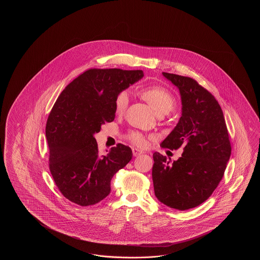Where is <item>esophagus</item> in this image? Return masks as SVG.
<instances>
[{
  "label": "esophagus",
  "mask_w": 260,
  "mask_h": 260,
  "mask_svg": "<svg viewBox=\"0 0 260 260\" xmlns=\"http://www.w3.org/2000/svg\"><path fill=\"white\" fill-rule=\"evenodd\" d=\"M133 155L134 156H138V155H141L143 152L141 151V150H138V149H133Z\"/></svg>",
  "instance_id": "obj_1"
}]
</instances>
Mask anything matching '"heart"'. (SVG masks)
Returning <instances> with one entry per match:
<instances>
[{
	"instance_id": "heart-1",
	"label": "heart",
	"mask_w": 260,
	"mask_h": 260,
	"mask_svg": "<svg viewBox=\"0 0 260 260\" xmlns=\"http://www.w3.org/2000/svg\"><path fill=\"white\" fill-rule=\"evenodd\" d=\"M140 95L152 107L158 115H164L173 110L176 105V100L170 91L161 86H149L140 92ZM130 102L129 94L122 91L117 94L115 100V111L117 114H123L127 110ZM127 138L138 148H146L148 145L147 138L142 133L132 131L128 134Z\"/></svg>"
}]
</instances>
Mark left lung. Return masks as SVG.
Segmentation results:
<instances>
[{
  "label": "left lung",
  "mask_w": 260,
  "mask_h": 260,
  "mask_svg": "<svg viewBox=\"0 0 260 260\" xmlns=\"http://www.w3.org/2000/svg\"><path fill=\"white\" fill-rule=\"evenodd\" d=\"M181 95L182 115L161 148H183L172 164L153 153L152 180L157 199L174 209L188 210L210 197L221 181L232 153L223 111L215 96L194 79L162 72Z\"/></svg>",
  "instance_id": "1"
}]
</instances>
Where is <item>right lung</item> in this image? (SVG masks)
<instances>
[{"mask_svg": "<svg viewBox=\"0 0 260 260\" xmlns=\"http://www.w3.org/2000/svg\"><path fill=\"white\" fill-rule=\"evenodd\" d=\"M143 76L140 70L90 69L55 101L45 127L49 169L56 187L72 203H100L111 192L112 177L132 159V149L121 143L101 154L94 134L114 120L117 94Z\"/></svg>", "mask_w": 260, "mask_h": 260, "instance_id": "1", "label": "right lung"}]
</instances>
